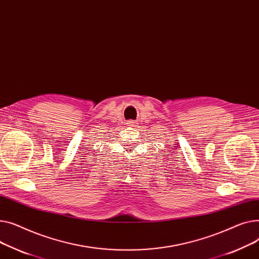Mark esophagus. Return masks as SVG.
<instances>
[{
	"instance_id": "esophagus-1",
	"label": "esophagus",
	"mask_w": 259,
	"mask_h": 259,
	"mask_svg": "<svg viewBox=\"0 0 259 259\" xmlns=\"http://www.w3.org/2000/svg\"><path fill=\"white\" fill-rule=\"evenodd\" d=\"M127 125H131V126H133L134 124H135V122H134V121L133 120H131V121H127V123H126Z\"/></svg>"
}]
</instances>
